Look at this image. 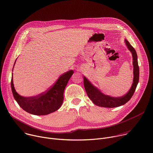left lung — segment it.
<instances>
[{"label": "left lung", "mask_w": 153, "mask_h": 153, "mask_svg": "<svg viewBox=\"0 0 153 153\" xmlns=\"http://www.w3.org/2000/svg\"><path fill=\"white\" fill-rule=\"evenodd\" d=\"M125 42L127 48L131 52L133 55L134 79L131 87L128 91V93L124 96L117 98L111 97L102 94L97 88L94 87L85 76H84V85L86 93L88 98L96 105L106 108L119 107L127 103L131 98L134 93L139 79V68L137 62V55L134 48L130 45L128 41L126 40Z\"/></svg>", "instance_id": "1"}]
</instances>
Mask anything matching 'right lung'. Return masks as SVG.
Returning a JSON list of instances; mask_svg holds the SVG:
<instances>
[{"instance_id":"obj_1","label":"right lung","mask_w":153,"mask_h":153,"mask_svg":"<svg viewBox=\"0 0 153 153\" xmlns=\"http://www.w3.org/2000/svg\"><path fill=\"white\" fill-rule=\"evenodd\" d=\"M73 74L72 70L63 74L45 92L33 97H23L16 92L12 75L11 85L14 98L20 107L29 113L40 116L54 112L62 106L64 90Z\"/></svg>"}]
</instances>
